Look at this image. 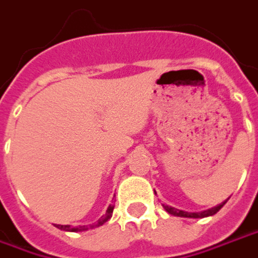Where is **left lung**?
<instances>
[{"mask_svg":"<svg viewBox=\"0 0 258 258\" xmlns=\"http://www.w3.org/2000/svg\"><path fill=\"white\" fill-rule=\"evenodd\" d=\"M226 201L219 204V205H216V207L211 208V209L202 211V212H185V211H181V209L170 207V205H163V207H164V209H166L168 214L174 215V216H181V218H207V216H212V215L216 214V212L226 204Z\"/></svg>","mask_w":258,"mask_h":258,"instance_id":"8db88e82","label":"left lung"}]
</instances>
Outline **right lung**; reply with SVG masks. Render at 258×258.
I'll return each instance as SVG.
<instances>
[{"label": "right lung", "mask_w": 258, "mask_h": 258, "mask_svg": "<svg viewBox=\"0 0 258 258\" xmlns=\"http://www.w3.org/2000/svg\"><path fill=\"white\" fill-rule=\"evenodd\" d=\"M112 212H113V205H109L108 209H106L105 215H102L98 219V222L92 223V225H88V226H70V225H57L58 229L61 230H66V232H84V230H88V229H94V227H98L101 225H104L108 219H111Z\"/></svg>", "instance_id": "obj_1"}]
</instances>
